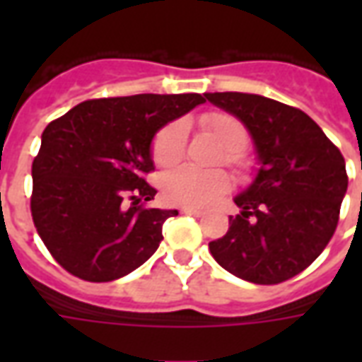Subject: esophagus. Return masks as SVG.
Masks as SVG:
<instances>
[{
    "label": "esophagus",
    "mask_w": 362,
    "mask_h": 362,
    "mask_svg": "<svg viewBox=\"0 0 362 362\" xmlns=\"http://www.w3.org/2000/svg\"><path fill=\"white\" fill-rule=\"evenodd\" d=\"M180 211L186 213V215H194V217H202V215H204L202 209H194V207H182Z\"/></svg>",
    "instance_id": "esophagus-1"
}]
</instances>
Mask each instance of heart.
<instances>
[{
  "label": "heart",
  "mask_w": 362,
  "mask_h": 362,
  "mask_svg": "<svg viewBox=\"0 0 362 362\" xmlns=\"http://www.w3.org/2000/svg\"><path fill=\"white\" fill-rule=\"evenodd\" d=\"M204 127L223 147V160L227 165L240 168L244 165L243 151L248 145V129L240 119L227 112H213L202 119ZM186 129L182 122H170L160 127L151 143V157L158 166H173L184 153ZM227 174L221 170L202 173L192 166H180L170 170L160 180V192L168 204L184 207H209L228 192Z\"/></svg>",
  "instance_id": "heart-1"
}]
</instances>
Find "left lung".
I'll return each instance as SVG.
<instances>
[{
    "label": "left lung",
    "instance_id": "1",
    "mask_svg": "<svg viewBox=\"0 0 362 362\" xmlns=\"http://www.w3.org/2000/svg\"><path fill=\"white\" fill-rule=\"evenodd\" d=\"M243 122L258 173L235 197L227 235L209 243L215 262L236 277L277 285L295 277L334 236L347 192L345 158L298 108L250 93H205Z\"/></svg>",
    "mask_w": 362,
    "mask_h": 362
}]
</instances>
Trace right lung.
I'll return each mask as SVG.
<instances>
[{"mask_svg":"<svg viewBox=\"0 0 362 362\" xmlns=\"http://www.w3.org/2000/svg\"><path fill=\"white\" fill-rule=\"evenodd\" d=\"M205 95H134L77 104L42 132L33 160L30 211L54 259L79 279L104 283L145 264L176 209H145L157 189L151 143Z\"/></svg>","mask_w":362,"mask_h":362,"instance_id":"add662e5","label":"right lung"}]
</instances>
